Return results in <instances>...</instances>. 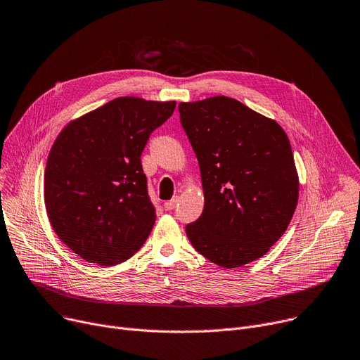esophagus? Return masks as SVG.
I'll use <instances>...</instances> for the list:
<instances>
[{"label": "esophagus", "mask_w": 360, "mask_h": 360, "mask_svg": "<svg viewBox=\"0 0 360 360\" xmlns=\"http://www.w3.org/2000/svg\"><path fill=\"white\" fill-rule=\"evenodd\" d=\"M178 201H179V198L178 197H174L172 200H169V201H166L163 205H165V209L166 210H174L175 207L178 205Z\"/></svg>", "instance_id": "obj_1"}]
</instances>
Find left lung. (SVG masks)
Here are the masks:
<instances>
[{"instance_id":"1","label":"left lung","mask_w":360,"mask_h":360,"mask_svg":"<svg viewBox=\"0 0 360 360\" xmlns=\"http://www.w3.org/2000/svg\"><path fill=\"white\" fill-rule=\"evenodd\" d=\"M178 108L205 200L186 236L217 266L240 267L266 254L295 213L299 182L289 139L276 121L228 96Z\"/></svg>"}]
</instances>
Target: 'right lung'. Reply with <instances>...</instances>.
<instances>
[{"instance_id":"right-lung-1","label":"right lung","mask_w":360,"mask_h":360,"mask_svg":"<svg viewBox=\"0 0 360 360\" xmlns=\"http://www.w3.org/2000/svg\"><path fill=\"white\" fill-rule=\"evenodd\" d=\"M175 102L113 99L70 122L45 169V205L55 233L89 262L115 266L134 255L156 220L141 153Z\"/></svg>"}]
</instances>
